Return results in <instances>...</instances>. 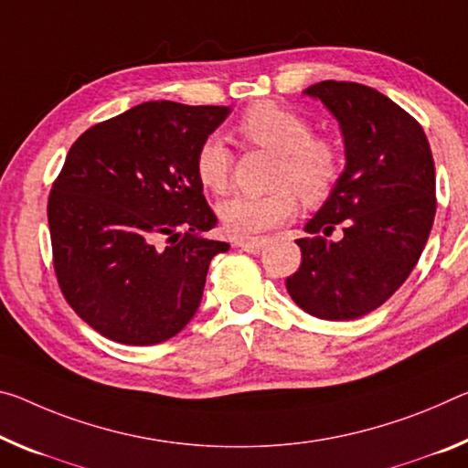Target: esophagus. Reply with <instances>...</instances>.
<instances>
[{
    "label": "esophagus",
    "instance_id": "34e87169",
    "mask_svg": "<svg viewBox=\"0 0 468 468\" xmlns=\"http://www.w3.org/2000/svg\"><path fill=\"white\" fill-rule=\"evenodd\" d=\"M235 246L248 251V254H261L266 246V239H239L235 241Z\"/></svg>",
    "mask_w": 468,
    "mask_h": 468
}]
</instances>
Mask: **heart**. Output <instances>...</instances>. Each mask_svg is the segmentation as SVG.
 <instances>
[{
    "label": "heart",
    "mask_w": 468,
    "mask_h": 468,
    "mask_svg": "<svg viewBox=\"0 0 468 468\" xmlns=\"http://www.w3.org/2000/svg\"><path fill=\"white\" fill-rule=\"evenodd\" d=\"M237 131L251 145L277 154L272 185L264 196H235L218 206V217L229 235L243 239L283 225L303 204H321L331 196L341 173V155L335 144L314 137L313 127L292 110L272 101H258L241 114ZM196 176L212 194L231 187L233 154L225 141L212 135L196 152Z\"/></svg>",
    "instance_id": "b5f03b06"
}]
</instances>
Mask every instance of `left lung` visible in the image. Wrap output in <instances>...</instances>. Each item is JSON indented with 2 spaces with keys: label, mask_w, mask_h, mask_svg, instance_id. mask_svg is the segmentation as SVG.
Instances as JSON below:
<instances>
[{
  "label": "left lung",
  "mask_w": 468,
  "mask_h": 468,
  "mask_svg": "<svg viewBox=\"0 0 468 468\" xmlns=\"http://www.w3.org/2000/svg\"><path fill=\"white\" fill-rule=\"evenodd\" d=\"M335 116L346 168L327 202L295 239L302 264L285 285L324 321H352L379 308L417 266L435 218V165L425 131L373 87L323 80L303 91ZM345 225V237L329 242Z\"/></svg>",
  "instance_id": "left-lung-1"
}]
</instances>
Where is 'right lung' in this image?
<instances>
[{"instance_id":"1","label":"right lung","mask_w":468,"mask_h":468,"mask_svg":"<svg viewBox=\"0 0 468 468\" xmlns=\"http://www.w3.org/2000/svg\"><path fill=\"white\" fill-rule=\"evenodd\" d=\"M227 106L145 101L87 129L51 187L48 220L66 302L103 337L154 346L185 329L229 243L196 176Z\"/></svg>"}]
</instances>
